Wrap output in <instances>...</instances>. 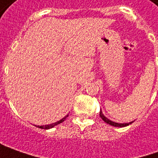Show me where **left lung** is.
<instances>
[{
  "instance_id": "obj_1",
  "label": "left lung",
  "mask_w": 158,
  "mask_h": 158,
  "mask_svg": "<svg viewBox=\"0 0 158 158\" xmlns=\"http://www.w3.org/2000/svg\"><path fill=\"white\" fill-rule=\"evenodd\" d=\"M100 117L102 118V119L104 122H106V123H108V124H110V125L113 126V127H125V126H128L129 125L130 123H132L134 121H132V122H129V123H116V122H113V121H112V120H110V119H108L106 117L104 116V114L102 113V111L101 110L100 111Z\"/></svg>"
}]
</instances>
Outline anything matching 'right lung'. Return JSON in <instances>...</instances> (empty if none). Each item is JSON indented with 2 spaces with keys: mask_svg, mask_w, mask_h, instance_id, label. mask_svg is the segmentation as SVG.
<instances>
[{
  "mask_svg": "<svg viewBox=\"0 0 158 158\" xmlns=\"http://www.w3.org/2000/svg\"><path fill=\"white\" fill-rule=\"evenodd\" d=\"M68 116H69V114L68 115H66L64 118H62V119H60L59 121H57V122H55V123H50V124H45V125H35L36 127H38V128H40V129H52V128H53V127H55V126H56L57 124H59V123H62L64 120H65L67 118H68Z\"/></svg>",
  "mask_w": 158,
  "mask_h": 158,
  "instance_id": "1",
  "label": "right lung"
}]
</instances>
